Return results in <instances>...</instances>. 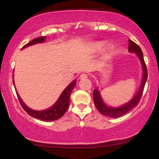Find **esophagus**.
Returning <instances> with one entry per match:
<instances>
[{
	"label": "esophagus",
	"instance_id": "esophagus-1",
	"mask_svg": "<svg viewBox=\"0 0 159 159\" xmlns=\"http://www.w3.org/2000/svg\"><path fill=\"white\" fill-rule=\"evenodd\" d=\"M87 77H88V75L86 74V73H83L81 74V75H80V79H84V78H87Z\"/></svg>",
	"mask_w": 159,
	"mask_h": 159
}]
</instances>
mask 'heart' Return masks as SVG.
<instances>
[{
  "mask_svg": "<svg viewBox=\"0 0 159 159\" xmlns=\"http://www.w3.org/2000/svg\"><path fill=\"white\" fill-rule=\"evenodd\" d=\"M105 42H98V43H96L93 45V48L96 51H100L102 48H103V46L105 45ZM113 50V45L111 44H109L107 47V53H111Z\"/></svg>",
  "mask_w": 159,
  "mask_h": 159,
  "instance_id": "heart-1",
  "label": "heart"
}]
</instances>
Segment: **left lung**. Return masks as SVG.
I'll use <instances>...</instances> for the list:
<instances>
[{"label": "left lung", "instance_id": "1", "mask_svg": "<svg viewBox=\"0 0 159 159\" xmlns=\"http://www.w3.org/2000/svg\"><path fill=\"white\" fill-rule=\"evenodd\" d=\"M129 52L135 53L137 56H138V58L140 59V62H141L142 68H143V78H142L141 85H140L139 90L138 91V93L135 94V96H134L129 102L119 107H112L107 106L105 104V102H103L102 98L99 91H98V89H95L93 90V101L95 106H96L97 110L99 111L102 114L105 115V116H110V117H120V116L126 114V113L129 112V111H131L132 108L135 107L137 105H138V103H139L140 100V98H141L142 96V94H143L144 86H145L146 81H147V66H146L145 61H144L143 59V55L142 50L135 43H134V42L132 41L131 39H129Z\"/></svg>", "mask_w": 159, "mask_h": 159}]
</instances>
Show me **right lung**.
<instances>
[{
  "label": "right lung",
  "mask_w": 159,
  "mask_h": 159,
  "mask_svg": "<svg viewBox=\"0 0 159 159\" xmlns=\"http://www.w3.org/2000/svg\"><path fill=\"white\" fill-rule=\"evenodd\" d=\"M46 36H41V37L36 38V39H33L30 43L24 45L22 48H26L27 46L30 45L37 44V43H44ZM76 84V80H74L72 83L69 84L64 90L63 91L61 96L57 99L53 106H52L50 108L46 109L44 111H35L30 109V107L26 106L21 98H20L19 94L17 93L18 98L19 100V102L21 104V107L30 116L35 117L36 119H39L41 120H44V121H53V120H56L60 119V118L63 116V115L65 114L66 111L68 109L69 105V98H70V94L72 91L75 88Z\"/></svg>",
  "instance_id": "add662e5"
}]
</instances>
